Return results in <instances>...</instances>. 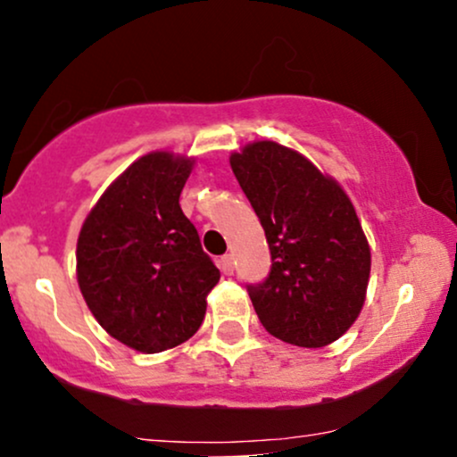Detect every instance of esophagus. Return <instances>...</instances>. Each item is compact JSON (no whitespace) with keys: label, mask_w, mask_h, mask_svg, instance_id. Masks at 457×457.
<instances>
[{"label":"esophagus","mask_w":457,"mask_h":457,"mask_svg":"<svg viewBox=\"0 0 457 457\" xmlns=\"http://www.w3.org/2000/svg\"><path fill=\"white\" fill-rule=\"evenodd\" d=\"M219 269L223 270V275H232L234 272V258L229 253H225L221 260H219Z\"/></svg>","instance_id":"esophagus-1"}]
</instances>
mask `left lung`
I'll list each match as a JSON object with an SVG mask.
<instances>
[{
	"mask_svg": "<svg viewBox=\"0 0 457 457\" xmlns=\"http://www.w3.org/2000/svg\"><path fill=\"white\" fill-rule=\"evenodd\" d=\"M229 165L258 214L270 272L249 283L262 327L281 342L322 348L353 327L370 281V245L344 188L275 141H255Z\"/></svg>",
	"mask_w": 457,
	"mask_h": 457,
	"instance_id": "obj_1",
	"label": "left lung"
}]
</instances>
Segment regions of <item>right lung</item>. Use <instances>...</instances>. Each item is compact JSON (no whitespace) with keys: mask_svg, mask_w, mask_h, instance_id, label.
Listing matches in <instances>:
<instances>
[{"mask_svg":"<svg viewBox=\"0 0 457 457\" xmlns=\"http://www.w3.org/2000/svg\"><path fill=\"white\" fill-rule=\"evenodd\" d=\"M191 165L170 152L141 156L79 234L77 279L87 307L112 337L145 354L197 333L221 277L178 204Z\"/></svg>","mask_w":457,"mask_h":457,"instance_id":"obj_1","label":"right lung"}]
</instances>
